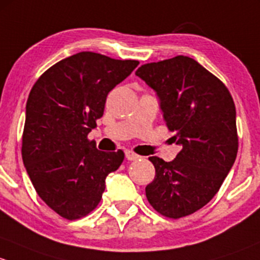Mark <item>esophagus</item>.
Here are the masks:
<instances>
[{
  "instance_id": "34e87169",
  "label": "esophagus",
  "mask_w": 260,
  "mask_h": 260,
  "mask_svg": "<svg viewBox=\"0 0 260 260\" xmlns=\"http://www.w3.org/2000/svg\"><path fill=\"white\" fill-rule=\"evenodd\" d=\"M125 156H126L127 160H136V159H139V155H136L135 152L130 151V150H126V151H125Z\"/></svg>"
}]
</instances>
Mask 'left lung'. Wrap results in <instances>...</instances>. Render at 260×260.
<instances>
[{"label":"left lung","mask_w":260,"mask_h":260,"mask_svg":"<svg viewBox=\"0 0 260 260\" xmlns=\"http://www.w3.org/2000/svg\"><path fill=\"white\" fill-rule=\"evenodd\" d=\"M135 74L159 96L165 124L181 146L173 161L149 157L155 178L146 198L168 218L190 215L213 199L235 161L234 101L218 77L188 56L145 63Z\"/></svg>","instance_id":"8db88e82"}]
</instances>
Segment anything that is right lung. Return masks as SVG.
I'll return each mask as SVG.
<instances>
[{
  "label": "right lung",
  "instance_id": "1",
  "mask_svg": "<svg viewBox=\"0 0 260 260\" xmlns=\"http://www.w3.org/2000/svg\"><path fill=\"white\" fill-rule=\"evenodd\" d=\"M139 65L84 51L39 77L26 104L22 160L39 197L69 220L100 203L105 179L124 151H101L87 135L104 115L106 96Z\"/></svg>",
  "mask_w": 260,
  "mask_h": 260
}]
</instances>
